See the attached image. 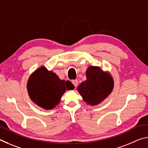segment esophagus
Returning a JSON list of instances; mask_svg holds the SVG:
<instances>
[{
    "instance_id": "obj_1",
    "label": "esophagus",
    "mask_w": 148,
    "mask_h": 148,
    "mask_svg": "<svg viewBox=\"0 0 148 148\" xmlns=\"http://www.w3.org/2000/svg\"><path fill=\"white\" fill-rule=\"evenodd\" d=\"M72 84H74V86L75 87H76L77 86V84H78V81L77 79H74L72 81Z\"/></svg>"
}]
</instances>
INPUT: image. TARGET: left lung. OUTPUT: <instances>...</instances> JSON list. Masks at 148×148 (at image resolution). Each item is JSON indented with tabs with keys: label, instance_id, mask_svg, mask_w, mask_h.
<instances>
[{
	"label": "left lung",
	"instance_id": "obj_1",
	"mask_svg": "<svg viewBox=\"0 0 148 148\" xmlns=\"http://www.w3.org/2000/svg\"><path fill=\"white\" fill-rule=\"evenodd\" d=\"M86 81L77 87V91L87 104L95 106L101 103L114 88L111 75L98 66H89L86 71Z\"/></svg>",
	"mask_w": 148,
	"mask_h": 148
}]
</instances>
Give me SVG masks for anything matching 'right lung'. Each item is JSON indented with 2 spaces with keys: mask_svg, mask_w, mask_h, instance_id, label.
<instances>
[{
  "mask_svg": "<svg viewBox=\"0 0 148 148\" xmlns=\"http://www.w3.org/2000/svg\"><path fill=\"white\" fill-rule=\"evenodd\" d=\"M70 81L61 80L56 74L42 66L34 72L27 82L30 98L40 107L51 110L58 105L66 90H72Z\"/></svg>",
  "mask_w": 148,
  "mask_h": 148,
  "instance_id": "1",
  "label": "right lung"
}]
</instances>
